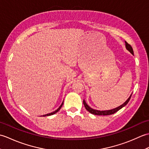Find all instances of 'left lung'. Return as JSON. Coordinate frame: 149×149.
Segmentation results:
<instances>
[{
	"label": "left lung",
	"instance_id": "1",
	"mask_svg": "<svg viewBox=\"0 0 149 149\" xmlns=\"http://www.w3.org/2000/svg\"><path fill=\"white\" fill-rule=\"evenodd\" d=\"M125 43L126 49H127V50H128L130 52L132 55H133L134 54L133 49H132L131 45H129V44L127 42H125ZM131 95H132V94L131 95L130 97L128 98V99L126 100L125 102L123 103V104H122L121 106H120L118 107H116V108H115V109H111V110L99 111V110H96V109H92V108H91V107H90L88 105V104H86V102H85L84 100H83V104H84V106L85 107V108L86 109V110L88 111H89L90 113L93 114V115H112V114H114L115 113L117 112L118 110H120V109H122L123 107H124L125 106L127 105V104L129 102V101L130 100Z\"/></svg>",
	"mask_w": 149,
	"mask_h": 149
}]
</instances>
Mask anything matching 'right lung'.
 Listing matches in <instances>:
<instances>
[{
  "instance_id": "add662e5",
  "label": "right lung",
  "mask_w": 149,
  "mask_h": 149,
  "mask_svg": "<svg viewBox=\"0 0 149 149\" xmlns=\"http://www.w3.org/2000/svg\"><path fill=\"white\" fill-rule=\"evenodd\" d=\"M63 102H62V104H61V106H60L58 107V109H56V111H54L52 112V113H49V114H47V115H43V116H50V115H54V114L56 113L57 112L59 111L60 110V109L61 108V107H62V106H63Z\"/></svg>"
}]
</instances>
